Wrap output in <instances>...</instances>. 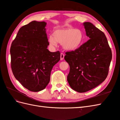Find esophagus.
<instances>
[{
	"label": "esophagus",
	"mask_w": 120,
	"mask_h": 120,
	"mask_svg": "<svg viewBox=\"0 0 120 120\" xmlns=\"http://www.w3.org/2000/svg\"><path fill=\"white\" fill-rule=\"evenodd\" d=\"M64 56H65V54H64L63 53H60V60H63L64 58Z\"/></svg>",
	"instance_id": "1"
}]
</instances>
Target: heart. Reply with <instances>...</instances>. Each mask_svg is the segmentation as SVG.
Returning <instances> with one entry per match:
<instances>
[{"label":"heart","mask_w":120,"mask_h":120,"mask_svg":"<svg viewBox=\"0 0 120 120\" xmlns=\"http://www.w3.org/2000/svg\"><path fill=\"white\" fill-rule=\"evenodd\" d=\"M48 43L51 47L56 46L57 43L62 44L63 48L68 51H73L79 48L84 41L83 32L80 29L69 27L58 29L48 37Z\"/></svg>","instance_id":"obj_1"}]
</instances>
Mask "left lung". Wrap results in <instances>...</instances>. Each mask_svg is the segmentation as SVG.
<instances>
[{
    "label": "left lung",
    "mask_w": 120,
    "mask_h": 120,
    "mask_svg": "<svg viewBox=\"0 0 120 120\" xmlns=\"http://www.w3.org/2000/svg\"><path fill=\"white\" fill-rule=\"evenodd\" d=\"M83 25L90 39L76 50L66 52L64 57L70 66L67 80L70 87L79 93L89 91L105 80L112 59L103 32L90 22Z\"/></svg>",
    "instance_id": "1"
}]
</instances>
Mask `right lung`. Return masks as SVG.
I'll use <instances>...</instances> for the list:
<instances>
[{
	"label": "right lung",
	"instance_id": "add662e5",
	"mask_svg": "<svg viewBox=\"0 0 120 120\" xmlns=\"http://www.w3.org/2000/svg\"><path fill=\"white\" fill-rule=\"evenodd\" d=\"M45 22L33 21L20 28L11 43V68L15 77L31 92L44 89L53 67L60 58L59 51L50 52Z\"/></svg>",
	"mask_w": 120,
	"mask_h": 120
}]
</instances>
